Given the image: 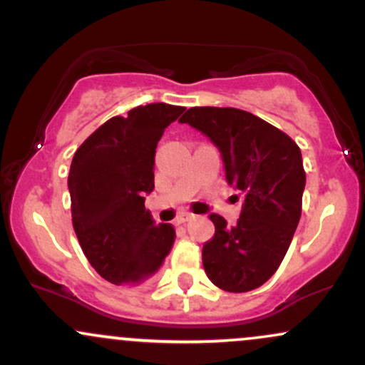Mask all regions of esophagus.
Instances as JSON below:
<instances>
[{
	"instance_id": "1",
	"label": "esophagus",
	"mask_w": 365,
	"mask_h": 365,
	"mask_svg": "<svg viewBox=\"0 0 365 365\" xmlns=\"http://www.w3.org/2000/svg\"><path fill=\"white\" fill-rule=\"evenodd\" d=\"M193 217H195V215L191 212H182V214H179L178 217H175V225H184V222L191 221Z\"/></svg>"
}]
</instances>
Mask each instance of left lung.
Here are the masks:
<instances>
[{"label": "left lung", "instance_id": "1", "mask_svg": "<svg viewBox=\"0 0 365 365\" xmlns=\"http://www.w3.org/2000/svg\"><path fill=\"white\" fill-rule=\"evenodd\" d=\"M179 121L212 140L226 181L244 195L235 226L210 214L215 233L202 249L207 277L228 292L261 287L280 266L299 222L307 182L301 150L268 121L237 108H191Z\"/></svg>", "mask_w": 365, "mask_h": 365}]
</instances>
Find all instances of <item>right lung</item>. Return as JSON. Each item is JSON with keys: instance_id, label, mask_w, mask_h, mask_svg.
Masks as SVG:
<instances>
[{"instance_id": "1", "label": "right lung", "mask_w": 365, "mask_h": 365, "mask_svg": "<svg viewBox=\"0 0 365 365\" xmlns=\"http://www.w3.org/2000/svg\"><path fill=\"white\" fill-rule=\"evenodd\" d=\"M181 106H137L113 116L78 148L68 186L73 228L83 254L115 285H139L163 264L174 226L155 225L144 197L155 190L156 144Z\"/></svg>"}]
</instances>
